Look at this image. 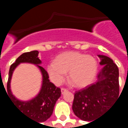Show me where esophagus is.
Wrapping results in <instances>:
<instances>
[{
    "instance_id": "esophagus-1",
    "label": "esophagus",
    "mask_w": 128,
    "mask_h": 128,
    "mask_svg": "<svg viewBox=\"0 0 128 128\" xmlns=\"http://www.w3.org/2000/svg\"><path fill=\"white\" fill-rule=\"evenodd\" d=\"M67 91H68V90H67L66 89H65V88H62L61 89L62 94H64V93H65V92H66Z\"/></svg>"
}]
</instances>
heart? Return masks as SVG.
<instances>
[{
	"mask_svg": "<svg viewBox=\"0 0 128 128\" xmlns=\"http://www.w3.org/2000/svg\"><path fill=\"white\" fill-rule=\"evenodd\" d=\"M98 69L96 59L89 55L68 51L59 55L47 66L50 80L60 85L68 73V80L77 88L88 86L94 80Z\"/></svg>",
	"mask_w": 128,
	"mask_h": 128,
	"instance_id": "obj_1",
	"label": "heart"
}]
</instances>
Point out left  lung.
<instances>
[{
    "label": "left lung",
    "mask_w": 128,
    "mask_h": 128,
    "mask_svg": "<svg viewBox=\"0 0 128 128\" xmlns=\"http://www.w3.org/2000/svg\"><path fill=\"white\" fill-rule=\"evenodd\" d=\"M103 66L94 84L75 92L72 110L78 118L94 121L118 97V68L109 57L97 55ZM91 123V122H90Z\"/></svg>",
    "instance_id": "obj_1"
}]
</instances>
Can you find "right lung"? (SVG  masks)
Instances as JSON below:
<instances>
[{
  "instance_id": "add662e5",
  "label": "right lung",
  "mask_w": 128,
  "mask_h": 128,
  "mask_svg": "<svg viewBox=\"0 0 128 128\" xmlns=\"http://www.w3.org/2000/svg\"><path fill=\"white\" fill-rule=\"evenodd\" d=\"M38 54L39 52L38 50H32L22 53L18 57L15 62L10 66L7 88V94L13 102V104L21 112L32 120L42 123L50 118L56 102L61 96V90L49 81L47 72L40 66L42 61L38 58ZM21 63L36 65L39 68L42 78V86L39 92L33 99L27 101L17 99L12 94L10 90V80L12 72Z\"/></svg>"
}]
</instances>
